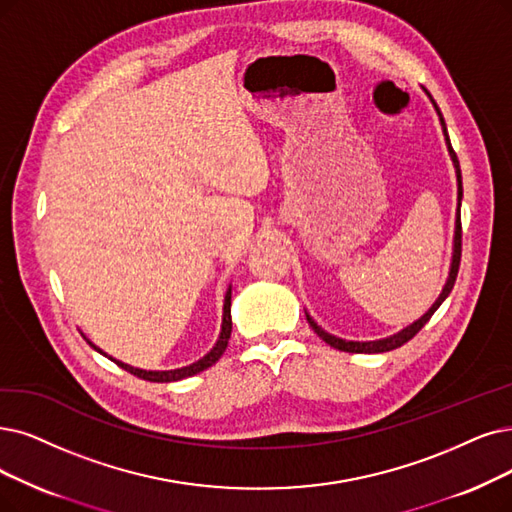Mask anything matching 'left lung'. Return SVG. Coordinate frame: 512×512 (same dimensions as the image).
I'll return each instance as SVG.
<instances>
[{"label": "left lung", "instance_id": "left-lung-1", "mask_svg": "<svg viewBox=\"0 0 512 512\" xmlns=\"http://www.w3.org/2000/svg\"><path fill=\"white\" fill-rule=\"evenodd\" d=\"M433 100V98H431ZM435 105V100H433ZM437 113H439V119H441V126H443V134H445V142H447V151L449 155H452V161H454V168H456V180H458V214H456V233H454V254H452V267H449V277L443 285V292L439 294V298L435 300V304L428 309L418 321H414L412 325H407L405 330H401L399 334L395 336H388V338H382V340H374V342H353V340H342V338H336L332 334H327L325 330H321V327L315 323V319L306 313V321H309V325L315 330V334L327 342L330 346H334V349L338 351H346V353H386V351H393V349H399V346H403L407 340H412L422 327L428 323V319H431L435 315V311L439 309V306L443 304V300L449 296V292L454 290V283H456V277H458V269H460V256H462V222H460V199H462V174H460V161L452 149V142H449V136H447V128H445V121H443V115L439 111V107L435 105Z\"/></svg>", "mask_w": 512, "mask_h": 512}]
</instances>
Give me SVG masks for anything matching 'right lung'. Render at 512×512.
Listing matches in <instances>:
<instances>
[{
    "label": "right lung",
    "mask_w": 512,
    "mask_h": 512,
    "mask_svg": "<svg viewBox=\"0 0 512 512\" xmlns=\"http://www.w3.org/2000/svg\"><path fill=\"white\" fill-rule=\"evenodd\" d=\"M231 327H233V323H231V285H229L227 296H224L220 336H218V340H216V344H214V349H212L206 357H201L199 361H195V363H191V365H187V367H178V370H166V372L138 370V367H132V365H128V363H121V361L109 357L107 353H102L96 344H92L88 338H86V340H88L90 346H94V349H96L100 355H107V357H109L111 361H115L119 367H124L126 372H130V374H134V376H138V378H142V380H149V382H176V380L195 376V374H199V372H203V370H208V367H212V365L222 357V353L227 351V344H229V338H231Z\"/></svg>",
    "instance_id": "obj_1"
}]
</instances>
